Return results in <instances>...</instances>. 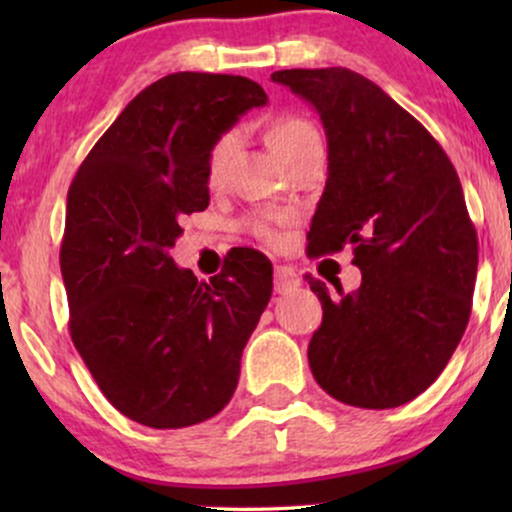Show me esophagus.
<instances>
[{
    "label": "esophagus",
    "mask_w": 512,
    "mask_h": 512,
    "mask_svg": "<svg viewBox=\"0 0 512 512\" xmlns=\"http://www.w3.org/2000/svg\"><path fill=\"white\" fill-rule=\"evenodd\" d=\"M298 286H301L298 274L293 272L291 267H286V264H276L274 267V291L276 293H291V291H296Z\"/></svg>",
    "instance_id": "34e87169"
}]
</instances>
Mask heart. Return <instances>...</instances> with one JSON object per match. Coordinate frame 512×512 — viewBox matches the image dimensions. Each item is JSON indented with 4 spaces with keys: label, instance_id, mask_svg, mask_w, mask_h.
<instances>
[{
    "label": "heart",
    "instance_id": "b5f03b06",
    "mask_svg": "<svg viewBox=\"0 0 512 512\" xmlns=\"http://www.w3.org/2000/svg\"><path fill=\"white\" fill-rule=\"evenodd\" d=\"M313 137H317V129L310 125L308 120H303V117H296V115L276 117L272 125L267 127L269 149H272L274 154L281 158V161H284V158L293 154L298 146L305 144L308 139H313ZM233 149H236V134H223L219 142L214 144V149H211V154H209V166H207L209 182L221 180V175H223V170H226V163H228V158H231ZM250 231L264 240H272V228H269L267 221H260V219L250 221Z\"/></svg>",
    "mask_w": 512,
    "mask_h": 512
}]
</instances>
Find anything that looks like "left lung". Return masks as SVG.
<instances>
[{"label": "left lung", "mask_w": 512, "mask_h": 512, "mask_svg": "<svg viewBox=\"0 0 512 512\" xmlns=\"http://www.w3.org/2000/svg\"><path fill=\"white\" fill-rule=\"evenodd\" d=\"M320 115L327 182L310 255L354 248L361 286L310 279L322 325L308 346L317 385L339 402L392 409L448 366L469 313L479 243L448 154L378 84L344 67L281 69Z\"/></svg>", "instance_id": "obj_1"}]
</instances>
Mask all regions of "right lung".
<instances>
[{
    "mask_svg": "<svg viewBox=\"0 0 512 512\" xmlns=\"http://www.w3.org/2000/svg\"><path fill=\"white\" fill-rule=\"evenodd\" d=\"M267 103L245 76L178 72L146 86L98 139L67 195L60 267L72 342L108 402L151 428L202 424L231 402L272 296V262L238 250L197 281L170 257L209 207V154Z\"/></svg>",
    "mask_w": 512,
    "mask_h": 512,
    "instance_id": "right-lung-1",
    "label": "right lung"
}]
</instances>
